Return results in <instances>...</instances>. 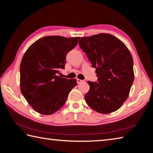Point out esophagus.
Returning <instances> with one entry per match:
<instances>
[{
	"label": "esophagus",
	"mask_w": 153,
	"mask_h": 153,
	"mask_svg": "<svg viewBox=\"0 0 153 153\" xmlns=\"http://www.w3.org/2000/svg\"><path fill=\"white\" fill-rule=\"evenodd\" d=\"M84 82V80H82V79H77V84H80V83H82V82Z\"/></svg>",
	"instance_id": "34e87169"
}]
</instances>
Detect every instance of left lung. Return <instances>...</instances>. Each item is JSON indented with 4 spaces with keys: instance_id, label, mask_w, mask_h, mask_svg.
I'll return each mask as SVG.
<instances>
[{
    "instance_id": "left-lung-1",
    "label": "left lung",
    "mask_w": 153,
    "mask_h": 153,
    "mask_svg": "<svg viewBox=\"0 0 153 153\" xmlns=\"http://www.w3.org/2000/svg\"><path fill=\"white\" fill-rule=\"evenodd\" d=\"M79 45L96 68L98 81L88 82L85 100L90 108L107 114L119 109L129 96L134 79L133 58L123 42L109 33L82 37Z\"/></svg>"
}]
</instances>
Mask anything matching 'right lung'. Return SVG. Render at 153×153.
I'll return each mask as SVG.
<instances>
[{
    "mask_svg": "<svg viewBox=\"0 0 153 153\" xmlns=\"http://www.w3.org/2000/svg\"><path fill=\"white\" fill-rule=\"evenodd\" d=\"M79 37L49 36L31 45L20 65V90L33 109L51 115L63 107L69 93L77 85L76 79L57 76L64 69L67 54L76 46Z\"/></svg>",
    "mask_w": 153,
    "mask_h": 153,
    "instance_id": "obj_1",
    "label": "right lung"
}]
</instances>
